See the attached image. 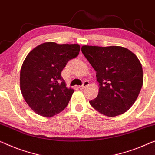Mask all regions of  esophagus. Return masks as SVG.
I'll list each match as a JSON object with an SVG mask.
<instances>
[{"label":"esophagus","mask_w":155,"mask_h":155,"mask_svg":"<svg viewBox=\"0 0 155 155\" xmlns=\"http://www.w3.org/2000/svg\"><path fill=\"white\" fill-rule=\"evenodd\" d=\"M89 84V81H87V80H86V81H84V82H83V84H82V86H80V89H84L85 87L88 86Z\"/></svg>","instance_id":"1"}]
</instances>
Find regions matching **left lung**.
<instances>
[{"instance_id":"8db88e82","label":"left lung","mask_w":155,"mask_h":155,"mask_svg":"<svg viewBox=\"0 0 155 155\" xmlns=\"http://www.w3.org/2000/svg\"><path fill=\"white\" fill-rule=\"evenodd\" d=\"M82 52L96 72L97 97L89 101L103 115L115 117L127 112L136 101L143 84L140 61L127 48L84 45Z\"/></svg>"}]
</instances>
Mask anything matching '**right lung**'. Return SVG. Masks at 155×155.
I'll list each match as a JSON object with an SVG mask.
<instances>
[{"mask_svg": "<svg viewBox=\"0 0 155 155\" xmlns=\"http://www.w3.org/2000/svg\"><path fill=\"white\" fill-rule=\"evenodd\" d=\"M80 50L78 44L45 42L29 52L20 71L24 100L38 115L50 117L67 106L74 92L66 87L61 71Z\"/></svg>", "mask_w": 155, "mask_h": 155, "instance_id": "add662e5", "label": "right lung"}]
</instances>
